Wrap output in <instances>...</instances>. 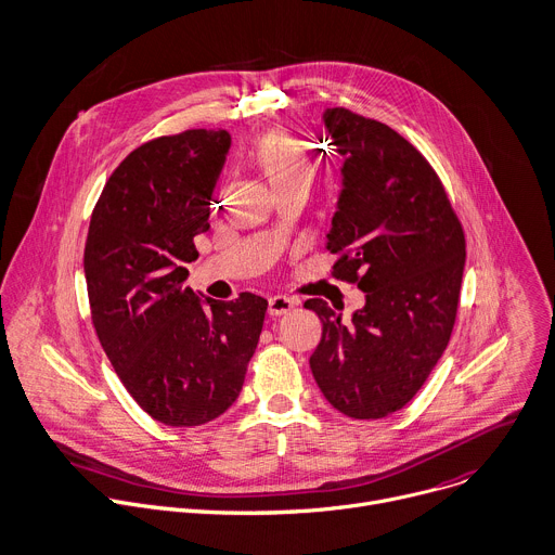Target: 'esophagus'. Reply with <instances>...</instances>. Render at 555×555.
<instances>
[{"label":"esophagus","instance_id":"obj_1","mask_svg":"<svg viewBox=\"0 0 555 555\" xmlns=\"http://www.w3.org/2000/svg\"><path fill=\"white\" fill-rule=\"evenodd\" d=\"M295 308V301L284 297V295H273L269 297V314L271 317H282Z\"/></svg>","mask_w":555,"mask_h":555}]
</instances>
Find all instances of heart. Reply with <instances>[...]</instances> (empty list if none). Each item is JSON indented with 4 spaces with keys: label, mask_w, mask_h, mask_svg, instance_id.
Returning a JSON list of instances; mask_svg holds the SVG:
<instances>
[{
    "label": "heart",
    "mask_w": 555,
    "mask_h": 555,
    "mask_svg": "<svg viewBox=\"0 0 555 555\" xmlns=\"http://www.w3.org/2000/svg\"><path fill=\"white\" fill-rule=\"evenodd\" d=\"M256 162L275 192L310 183L312 162L304 146L286 131L267 133L256 146Z\"/></svg>",
    "instance_id": "heart-1"
}]
</instances>
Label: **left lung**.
<instances>
[{
	"label": "left lung",
	"mask_w": 555,
	"mask_h": 555,
	"mask_svg": "<svg viewBox=\"0 0 555 555\" xmlns=\"http://www.w3.org/2000/svg\"><path fill=\"white\" fill-rule=\"evenodd\" d=\"M323 127L344 159L327 249L365 306L344 323L323 299L304 304L323 323L310 370L337 411L378 420L417 393L449 346L466 241L444 185L402 135L341 106Z\"/></svg>",
	"instance_id": "1"
}]
</instances>
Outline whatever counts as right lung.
Listing matches in <instances>:
<instances>
[{
  "instance_id": "add662e5",
  "label": "right lung",
  "mask_w": 555,
  "mask_h": 555,
  "mask_svg": "<svg viewBox=\"0 0 555 555\" xmlns=\"http://www.w3.org/2000/svg\"><path fill=\"white\" fill-rule=\"evenodd\" d=\"M230 146L223 129L142 144L108 177L89 223L95 335L135 402L168 426L211 422L236 402L264 323L258 295L203 299L183 284Z\"/></svg>"
}]
</instances>
